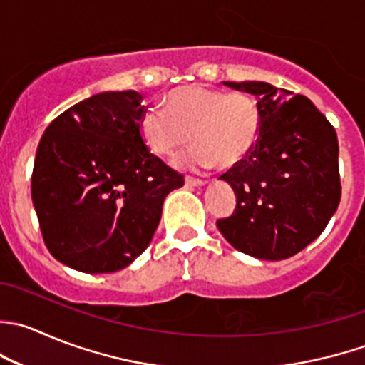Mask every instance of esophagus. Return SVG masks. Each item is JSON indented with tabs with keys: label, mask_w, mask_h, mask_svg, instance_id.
<instances>
[{
	"label": "esophagus",
	"mask_w": 365,
	"mask_h": 365,
	"mask_svg": "<svg viewBox=\"0 0 365 365\" xmlns=\"http://www.w3.org/2000/svg\"><path fill=\"white\" fill-rule=\"evenodd\" d=\"M205 180H200V178H192V176H187L185 178V185L187 187H203L205 185Z\"/></svg>",
	"instance_id": "obj_1"
}]
</instances>
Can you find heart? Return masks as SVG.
I'll list each match as a JSON object with an SVG mask.
<instances>
[{
  "label": "heart",
  "instance_id": "heart-1",
  "mask_svg": "<svg viewBox=\"0 0 365 365\" xmlns=\"http://www.w3.org/2000/svg\"><path fill=\"white\" fill-rule=\"evenodd\" d=\"M164 107H148L140 114L139 135L157 157H173L189 140L196 143L176 160L180 168L201 171L219 162L235 168L260 135V107L244 93L185 85L165 96Z\"/></svg>",
  "mask_w": 365,
  "mask_h": 365
}]
</instances>
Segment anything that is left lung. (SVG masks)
I'll list each match as a JSON object with an SVG mask.
<instances>
[{"label":"left lung","instance_id":"obj_1","mask_svg":"<svg viewBox=\"0 0 365 365\" xmlns=\"http://www.w3.org/2000/svg\"><path fill=\"white\" fill-rule=\"evenodd\" d=\"M253 94L262 130L246 160L219 180L237 197L219 232L240 253L284 260L327 228L341 201L337 133L309 98L267 81H222Z\"/></svg>","mask_w":365,"mask_h":365}]
</instances>
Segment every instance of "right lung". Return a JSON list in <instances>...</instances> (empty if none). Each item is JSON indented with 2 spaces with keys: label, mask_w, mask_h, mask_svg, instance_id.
Instances as JSON below:
<instances>
[{
  "label": "right lung",
  "mask_w": 365,
  "mask_h": 365,
  "mask_svg": "<svg viewBox=\"0 0 365 365\" xmlns=\"http://www.w3.org/2000/svg\"><path fill=\"white\" fill-rule=\"evenodd\" d=\"M137 91L85 98L49 123L38 143L31 200L49 253L100 274L132 264L160 222L183 176L151 155L139 135Z\"/></svg>",
  "instance_id": "right-lung-1"
}]
</instances>
